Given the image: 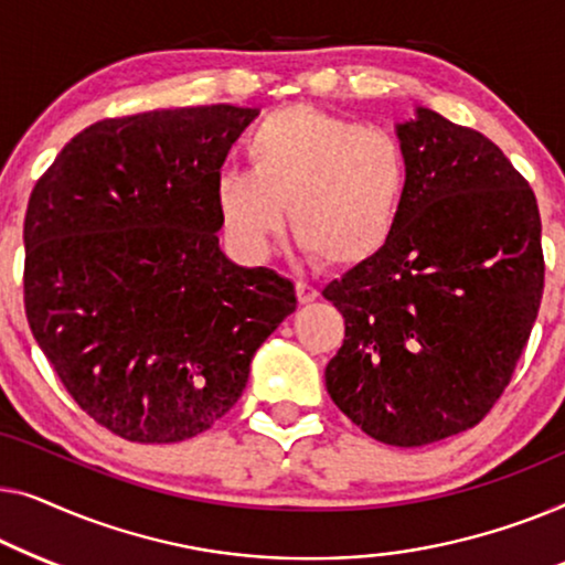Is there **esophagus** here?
I'll use <instances>...</instances> for the list:
<instances>
[{"instance_id": "esophagus-1", "label": "esophagus", "mask_w": 565, "mask_h": 565, "mask_svg": "<svg viewBox=\"0 0 565 565\" xmlns=\"http://www.w3.org/2000/svg\"><path fill=\"white\" fill-rule=\"evenodd\" d=\"M320 297V291H317V286L307 284V281H297V299L301 305H309V301H315Z\"/></svg>"}]
</instances>
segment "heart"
I'll return each mask as SVG.
<instances>
[{"label": "heart", "instance_id": "obj_1", "mask_svg": "<svg viewBox=\"0 0 565 565\" xmlns=\"http://www.w3.org/2000/svg\"><path fill=\"white\" fill-rule=\"evenodd\" d=\"M250 171L225 169L214 202L230 235L264 253L289 225L332 266H359L392 241L409 189L394 135L294 105L260 120L245 140Z\"/></svg>", "mask_w": 565, "mask_h": 565}]
</instances>
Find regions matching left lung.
I'll list each match as a JSON object with an SVG mask.
<instances>
[{
	"label": "left lung",
	"mask_w": 565,
	"mask_h": 565,
	"mask_svg": "<svg viewBox=\"0 0 565 565\" xmlns=\"http://www.w3.org/2000/svg\"><path fill=\"white\" fill-rule=\"evenodd\" d=\"M399 140L409 189L392 241L322 291L345 317L324 384L373 440L415 448L479 425L504 394L545 260L535 194L494 142L427 107Z\"/></svg>",
	"instance_id": "left-lung-1"
}]
</instances>
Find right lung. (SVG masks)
Returning a JSON list of instances; mask_svg holds the SVG:
<instances>
[{"label":"right lung","mask_w":565,"mask_h":565,"mask_svg":"<svg viewBox=\"0 0 565 565\" xmlns=\"http://www.w3.org/2000/svg\"><path fill=\"white\" fill-rule=\"evenodd\" d=\"M256 117L233 105L109 117L71 138L30 194V330L78 407L125 440L210 430L297 309L289 279L220 250L214 179Z\"/></svg>","instance_id":"1"}]
</instances>
